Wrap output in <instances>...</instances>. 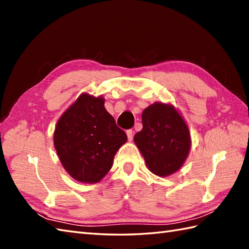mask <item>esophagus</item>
Returning <instances> with one entry per match:
<instances>
[{
    "label": "esophagus",
    "instance_id": "34e87169",
    "mask_svg": "<svg viewBox=\"0 0 249 249\" xmlns=\"http://www.w3.org/2000/svg\"><path fill=\"white\" fill-rule=\"evenodd\" d=\"M126 134H127V138H128V140H133V136H134V131H133V129H128L127 131H126Z\"/></svg>",
    "mask_w": 249,
    "mask_h": 249
}]
</instances>
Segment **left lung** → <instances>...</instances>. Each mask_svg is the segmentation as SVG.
Listing matches in <instances>:
<instances>
[{
  "instance_id": "1",
  "label": "left lung",
  "mask_w": 249,
  "mask_h": 249,
  "mask_svg": "<svg viewBox=\"0 0 249 249\" xmlns=\"http://www.w3.org/2000/svg\"><path fill=\"white\" fill-rule=\"evenodd\" d=\"M142 130L134 137L146 166L158 177L182 167L190 150L186 123L171 105L155 103L142 112Z\"/></svg>"
}]
</instances>
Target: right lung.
<instances>
[{"label": "right lung", "instance_id": "right-lung-1", "mask_svg": "<svg viewBox=\"0 0 249 249\" xmlns=\"http://www.w3.org/2000/svg\"><path fill=\"white\" fill-rule=\"evenodd\" d=\"M103 97L82 94L60 118L54 146L65 170L82 183H97L112 167L127 136L105 109Z\"/></svg>", "mask_w": 249, "mask_h": 249}]
</instances>
